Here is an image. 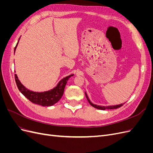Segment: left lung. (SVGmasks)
<instances>
[{"label":"left lung","instance_id":"left-lung-1","mask_svg":"<svg viewBox=\"0 0 153 153\" xmlns=\"http://www.w3.org/2000/svg\"><path fill=\"white\" fill-rule=\"evenodd\" d=\"M85 94L86 98H87V99L88 101H89V103H90V105H91L92 106H93V107H94V108H97V109H99V110H110V109H115V108H119V107H121V106H122L124 104V103H121V104H120V105H110V106H100V105H97L93 104V103H92L91 102V101H90V100H89V97H88V96H87V93H86V92H85Z\"/></svg>","mask_w":153,"mask_h":153}]
</instances>
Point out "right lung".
<instances>
[{"label":"right lung","mask_w":153,"mask_h":153,"mask_svg":"<svg viewBox=\"0 0 153 153\" xmlns=\"http://www.w3.org/2000/svg\"><path fill=\"white\" fill-rule=\"evenodd\" d=\"M20 39V38L15 48V52ZM73 75L74 74H71V75L63 78L53 89L44 92H34L28 89L22 84L20 80L18 79L16 74H15V78L17 87L21 93L25 96L32 103L43 106H50L57 103L62 98L64 94V88H65L68 80L69 78Z\"/></svg>","instance_id":"obj_1"}]
</instances>
